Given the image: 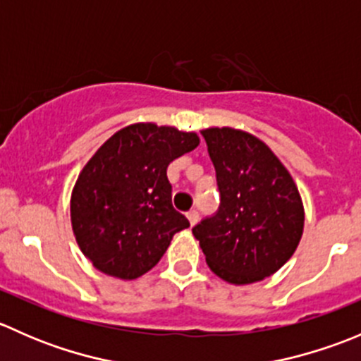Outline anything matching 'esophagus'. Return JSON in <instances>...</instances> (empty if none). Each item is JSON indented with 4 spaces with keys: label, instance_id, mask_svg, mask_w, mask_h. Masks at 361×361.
<instances>
[{
    "label": "esophagus",
    "instance_id": "esophagus-1",
    "mask_svg": "<svg viewBox=\"0 0 361 361\" xmlns=\"http://www.w3.org/2000/svg\"><path fill=\"white\" fill-rule=\"evenodd\" d=\"M187 218H188V221H190V225H195L199 221V211L197 209H190L187 213Z\"/></svg>",
    "mask_w": 361,
    "mask_h": 361
}]
</instances>
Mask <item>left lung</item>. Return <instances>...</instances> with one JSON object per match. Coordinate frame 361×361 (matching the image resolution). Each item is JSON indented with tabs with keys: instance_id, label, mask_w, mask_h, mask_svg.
I'll return each mask as SVG.
<instances>
[{
	"instance_id": "8db88e82",
	"label": "left lung",
	"mask_w": 361,
	"mask_h": 361,
	"mask_svg": "<svg viewBox=\"0 0 361 361\" xmlns=\"http://www.w3.org/2000/svg\"><path fill=\"white\" fill-rule=\"evenodd\" d=\"M216 171L220 206L192 232L207 265L232 285L260 281L281 269L304 231L297 185L271 148L243 130H202Z\"/></svg>"
}]
</instances>
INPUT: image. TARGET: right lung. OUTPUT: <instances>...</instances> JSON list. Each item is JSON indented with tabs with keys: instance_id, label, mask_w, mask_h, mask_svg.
<instances>
[{
	"instance_id": "add662e5",
	"label": "right lung",
	"mask_w": 361,
	"mask_h": 361,
	"mask_svg": "<svg viewBox=\"0 0 361 361\" xmlns=\"http://www.w3.org/2000/svg\"><path fill=\"white\" fill-rule=\"evenodd\" d=\"M199 145L195 133L134 123L87 162L71 194V225L96 269L136 279L157 265L176 232L190 227L173 207L167 166Z\"/></svg>"
}]
</instances>
